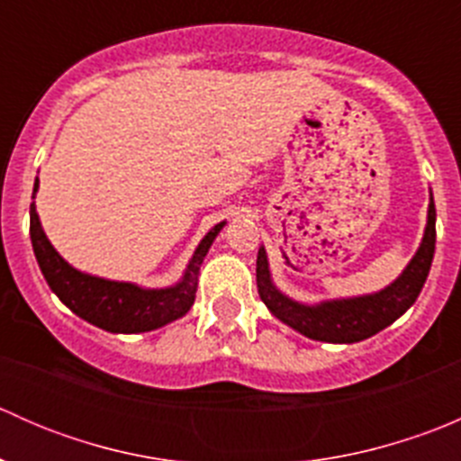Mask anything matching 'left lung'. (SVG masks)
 <instances>
[{
  "label": "left lung",
  "mask_w": 461,
  "mask_h": 461,
  "mask_svg": "<svg viewBox=\"0 0 461 461\" xmlns=\"http://www.w3.org/2000/svg\"><path fill=\"white\" fill-rule=\"evenodd\" d=\"M432 254H435V203H429V221H426L424 239L411 263L390 285L375 294L350 296V299H332L308 305L283 294L272 281L269 260L260 245L257 257V285L260 301L269 312L303 337L325 343H357L373 337L394 323L420 296L426 278H429Z\"/></svg>",
  "instance_id": "1"
}]
</instances>
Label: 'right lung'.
Here are the masks:
<instances>
[{"mask_svg": "<svg viewBox=\"0 0 461 461\" xmlns=\"http://www.w3.org/2000/svg\"><path fill=\"white\" fill-rule=\"evenodd\" d=\"M40 180H35L32 198H35ZM225 227V221L213 225L198 243L196 252L189 258L183 278L169 287H140L136 283L109 281L80 272L58 254L41 230L35 203H31V240L37 265L44 274L50 290L68 310L88 323L113 334L151 332L171 321L185 317L196 299L198 274L207 257L209 248Z\"/></svg>", "mask_w": 461, "mask_h": 461, "instance_id": "add662e5", "label": "right lung"}]
</instances>
